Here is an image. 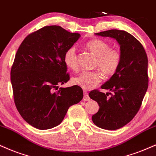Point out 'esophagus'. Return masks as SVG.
Here are the masks:
<instances>
[{
    "instance_id": "34e87169",
    "label": "esophagus",
    "mask_w": 156,
    "mask_h": 156,
    "mask_svg": "<svg viewBox=\"0 0 156 156\" xmlns=\"http://www.w3.org/2000/svg\"><path fill=\"white\" fill-rule=\"evenodd\" d=\"M90 98L89 97V95H88V93L86 91V90H84V98H83V101H89Z\"/></svg>"
}]
</instances>
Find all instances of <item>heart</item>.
<instances>
[{
	"mask_svg": "<svg viewBox=\"0 0 156 156\" xmlns=\"http://www.w3.org/2000/svg\"><path fill=\"white\" fill-rule=\"evenodd\" d=\"M87 48L92 52L97 59L95 67L105 76H112L118 71L120 66L122 56L118 51L111 49L107 42L101 39L90 40L86 44ZM63 62L69 69L76 70L78 68V60L76 50L74 47H70L65 51L63 55ZM102 80L101 72H82L77 76L72 78V83L84 90H90L95 87Z\"/></svg>",
	"mask_w": 156,
	"mask_h": 156,
	"instance_id": "heart-1",
	"label": "heart"
}]
</instances>
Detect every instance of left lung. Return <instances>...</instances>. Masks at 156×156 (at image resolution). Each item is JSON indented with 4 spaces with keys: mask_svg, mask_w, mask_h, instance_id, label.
Segmentation results:
<instances>
[{
    "mask_svg": "<svg viewBox=\"0 0 156 156\" xmlns=\"http://www.w3.org/2000/svg\"><path fill=\"white\" fill-rule=\"evenodd\" d=\"M95 34L113 38L120 45V66L101 86L113 94L108 93L111 96L108 98V94L98 90L89 93L100 107L92 116L94 124L104 129L116 130L131 122L140 110L148 87V61L143 45L127 32L110 30Z\"/></svg>",
    "mask_w": 156,
    "mask_h": 156,
    "instance_id": "obj_1",
    "label": "left lung"
}]
</instances>
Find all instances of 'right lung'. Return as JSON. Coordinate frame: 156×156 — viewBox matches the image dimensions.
<instances>
[{
    "mask_svg": "<svg viewBox=\"0 0 156 156\" xmlns=\"http://www.w3.org/2000/svg\"><path fill=\"white\" fill-rule=\"evenodd\" d=\"M80 34L46 26L25 37L11 69L13 99L23 119L38 129L60 124L71 105L83 98L77 85L58 88L69 80L63 55Z\"/></svg>",
    "mask_w": 156,
    "mask_h": 156,
    "instance_id": "add662e5",
    "label": "right lung"
}]
</instances>
